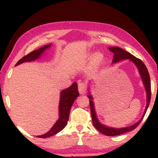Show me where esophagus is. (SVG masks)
<instances>
[{
  "label": "esophagus",
  "mask_w": 158,
  "mask_h": 158,
  "mask_svg": "<svg viewBox=\"0 0 158 158\" xmlns=\"http://www.w3.org/2000/svg\"><path fill=\"white\" fill-rule=\"evenodd\" d=\"M78 89H79V92L80 94H85L86 93V86H85V84L84 83L81 81L78 82Z\"/></svg>",
  "instance_id": "obj_1"
}]
</instances>
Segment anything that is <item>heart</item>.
Returning a JSON list of instances; mask_svg holds the SVG:
<instances>
[{"mask_svg": "<svg viewBox=\"0 0 158 158\" xmlns=\"http://www.w3.org/2000/svg\"><path fill=\"white\" fill-rule=\"evenodd\" d=\"M102 60V55L100 53H96L92 58L91 63H90V69L91 70H95L98 68V66L100 65Z\"/></svg>", "mask_w": 158, "mask_h": 158, "instance_id": "1", "label": "heart"}]
</instances>
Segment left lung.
Segmentation results:
<instances>
[{"instance_id":"obj_1","label":"left lung","mask_w":158,"mask_h":158,"mask_svg":"<svg viewBox=\"0 0 158 158\" xmlns=\"http://www.w3.org/2000/svg\"><path fill=\"white\" fill-rule=\"evenodd\" d=\"M109 49L110 50L111 52L114 53V58H113V60H112L113 63L118 62V61H121L122 60L129 59L130 60L132 61V63H135V65L137 67L138 70L139 72V74L141 77V79H142L143 81L144 87H145V89L146 91V98H146L147 102H146V106L145 111H144L142 118H141L139 121L137 123H136L135 124L131 125V126H129V127H125L123 128H114V127H109L106 126V125H104L103 124H102L99 122L97 116H96L95 111L94 104H93V97L89 92V95H88V97H89V98H90V113H91V117H92L93 125H94L95 127L99 131V132L104 134V135H105L106 136H116V135H122V134L127 132H129V131L135 130V128L139 125L141 121H142L144 115H145L146 112L147 111V109H148L149 106L150 101H151V79H150V75H149L148 69H147L146 65H144V63L140 59H139V58L134 56L133 55L131 54V53L126 52V51L121 49V48L120 47H109Z\"/></svg>"}]
</instances>
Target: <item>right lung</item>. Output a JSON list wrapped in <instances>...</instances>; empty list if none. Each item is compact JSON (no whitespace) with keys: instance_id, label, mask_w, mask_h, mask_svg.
<instances>
[{"instance_id":"right-lung-1","label":"right lung","mask_w":158,"mask_h":158,"mask_svg":"<svg viewBox=\"0 0 158 158\" xmlns=\"http://www.w3.org/2000/svg\"><path fill=\"white\" fill-rule=\"evenodd\" d=\"M51 47V44L45 45V46L40 48L39 49L35 50L33 52L29 53L21 59L18 61L16 66L24 62H31L35 60L41 56V55L48 48ZM79 95L78 91V85L76 82H74L73 85L68 89L63 90L60 93V98L59 103V118L51 128L49 132L45 133L44 135L37 136L39 138H48L60 132L64 127L66 126L69 119V115L70 109L73 102L76 98Z\"/></svg>"}]
</instances>
